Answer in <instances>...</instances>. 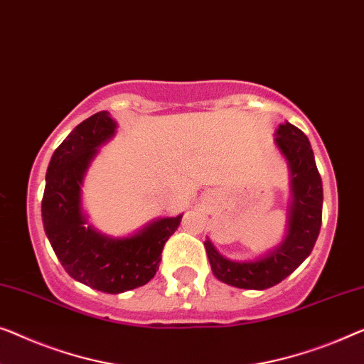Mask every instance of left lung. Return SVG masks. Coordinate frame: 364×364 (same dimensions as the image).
Instances as JSON below:
<instances>
[{
    "mask_svg": "<svg viewBox=\"0 0 364 364\" xmlns=\"http://www.w3.org/2000/svg\"><path fill=\"white\" fill-rule=\"evenodd\" d=\"M276 134V143L287 157L292 176V207L286 241L269 256L250 262L225 259L210 241L203 243L215 277L238 289L262 291L284 281L312 252L322 226V178L307 136L291 123L279 126Z\"/></svg>",
    "mask_w": 364,
    "mask_h": 364,
    "instance_id": "left-lung-1",
    "label": "left lung"
}]
</instances>
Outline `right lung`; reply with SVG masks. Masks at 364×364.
<instances>
[{"label":"right lung","mask_w":364,"mask_h":364,"mask_svg":"<svg viewBox=\"0 0 364 364\" xmlns=\"http://www.w3.org/2000/svg\"><path fill=\"white\" fill-rule=\"evenodd\" d=\"M114 121L98 112L82 121L57 147L46 173L42 223L52 250L68 276L107 294L144 286L159 269L166 241L182 215L161 218L131 238H108L87 225L80 183L97 147L112 138Z\"/></svg>","instance_id":"right-lung-1"}]
</instances>
